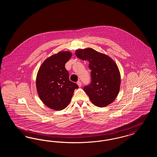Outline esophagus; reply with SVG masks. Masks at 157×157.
Masks as SVG:
<instances>
[{"instance_id":"obj_1","label":"esophagus","mask_w":157,"mask_h":157,"mask_svg":"<svg viewBox=\"0 0 157 157\" xmlns=\"http://www.w3.org/2000/svg\"><path fill=\"white\" fill-rule=\"evenodd\" d=\"M77 84H78V85L79 86V87H81V86H82V83H81V82L80 81H79L77 82Z\"/></svg>"}]
</instances>
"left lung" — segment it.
I'll return each instance as SVG.
<instances>
[{
    "label": "left lung",
    "instance_id": "1",
    "mask_svg": "<svg viewBox=\"0 0 157 157\" xmlns=\"http://www.w3.org/2000/svg\"><path fill=\"white\" fill-rule=\"evenodd\" d=\"M76 56L89 62L91 82L83 90L91 102L104 107L115 99L120 91L121 76L117 64L108 56L92 48L77 49Z\"/></svg>",
    "mask_w": 157,
    "mask_h": 157
}]
</instances>
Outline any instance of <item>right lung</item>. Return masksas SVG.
Returning <instances> with one entry per match:
<instances>
[{
    "mask_svg": "<svg viewBox=\"0 0 157 157\" xmlns=\"http://www.w3.org/2000/svg\"><path fill=\"white\" fill-rule=\"evenodd\" d=\"M72 56L69 51L59 52L43 62L36 76V89L41 101L56 111L63 109L70 103L78 85L69 79L65 63Z\"/></svg>",
    "mask_w": 157,
    "mask_h": 157,
    "instance_id": "add662e5",
    "label": "right lung"
}]
</instances>
